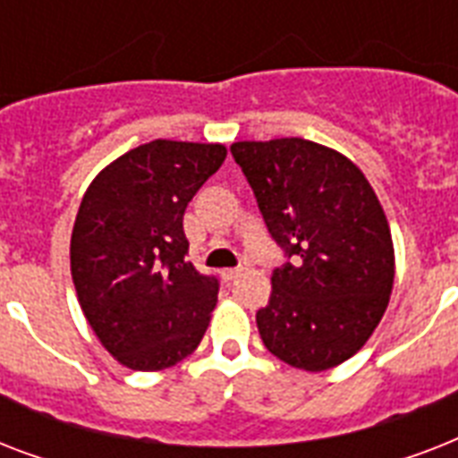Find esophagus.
Instances as JSON below:
<instances>
[{
  "label": "esophagus",
  "instance_id": "esophagus-1",
  "mask_svg": "<svg viewBox=\"0 0 458 458\" xmlns=\"http://www.w3.org/2000/svg\"><path fill=\"white\" fill-rule=\"evenodd\" d=\"M240 273H242V268H223L221 276H223V280H235Z\"/></svg>",
  "mask_w": 458,
  "mask_h": 458
}]
</instances>
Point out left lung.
I'll use <instances>...</instances> for the list:
<instances>
[{
    "mask_svg": "<svg viewBox=\"0 0 458 458\" xmlns=\"http://www.w3.org/2000/svg\"><path fill=\"white\" fill-rule=\"evenodd\" d=\"M230 152L287 257L257 311L266 349L311 373L347 361L380 323L394 283L373 187L347 157L311 140L235 142Z\"/></svg>",
    "mask_w": 458,
    "mask_h": 458,
    "instance_id": "8db88e82",
    "label": "left lung"
}]
</instances>
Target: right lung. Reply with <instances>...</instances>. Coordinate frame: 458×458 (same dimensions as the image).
Instances as JSON below:
<instances>
[{"label":"right lung","mask_w":458,"mask_h":458,"mask_svg":"<svg viewBox=\"0 0 458 458\" xmlns=\"http://www.w3.org/2000/svg\"><path fill=\"white\" fill-rule=\"evenodd\" d=\"M223 161V145L154 140L106 165L82 197L71 235L75 293L128 369L175 366L207 333L218 278L187 261L182 216Z\"/></svg>","instance_id":"add662e5"}]
</instances>
